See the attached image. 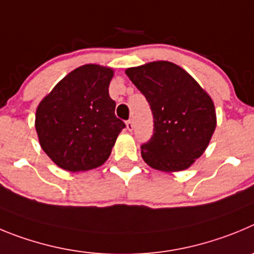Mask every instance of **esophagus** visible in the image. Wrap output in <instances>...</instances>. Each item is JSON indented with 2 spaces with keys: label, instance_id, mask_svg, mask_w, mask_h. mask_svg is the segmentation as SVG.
<instances>
[{
  "label": "esophagus",
  "instance_id": "34e87169",
  "mask_svg": "<svg viewBox=\"0 0 254 254\" xmlns=\"http://www.w3.org/2000/svg\"><path fill=\"white\" fill-rule=\"evenodd\" d=\"M127 129L129 130V131H131V130L134 129V124H132L131 120H127Z\"/></svg>",
  "mask_w": 254,
  "mask_h": 254
}]
</instances>
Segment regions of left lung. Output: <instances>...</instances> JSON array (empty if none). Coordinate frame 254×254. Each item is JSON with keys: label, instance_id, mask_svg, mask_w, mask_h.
Returning <instances> with one entry per match:
<instances>
[{"label": "left lung", "instance_id": "left-lung-1", "mask_svg": "<svg viewBox=\"0 0 254 254\" xmlns=\"http://www.w3.org/2000/svg\"><path fill=\"white\" fill-rule=\"evenodd\" d=\"M125 73L145 96L154 119L152 138L141 145L144 162L162 172L190 168L215 131V106L209 93L172 62H150Z\"/></svg>", "mask_w": 254, "mask_h": 254}]
</instances>
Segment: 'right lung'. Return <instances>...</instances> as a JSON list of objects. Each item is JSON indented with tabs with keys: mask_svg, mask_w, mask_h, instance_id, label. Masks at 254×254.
<instances>
[{
	"mask_svg": "<svg viewBox=\"0 0 254 254\" xmlns=\"http://www.w3.org/2000/svg\"><path fill=\"white\" fill-rule=\"evenodd\" d=\"M114 69L84 64L56 84L38 105L35 129L42 149L69 172L95 170L110 157L125 127L109 95Z\"/></svg>",
	"mask_w": 254,
	"mask_h": 254,
	"instance_id": "right-lung-1",
	"label": "right lung"
}]
</instances>
